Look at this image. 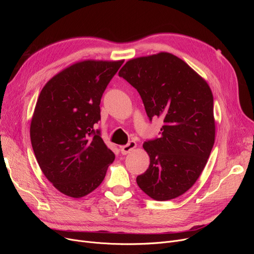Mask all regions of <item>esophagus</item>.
<instances>
[{"mask_svg": "<svg viewBox=\"0 0 254 254\" xmlns=\"http://www.w3.org/2000/svg\"><path fill=\"white\" fill-rule=\"evenodd\" d=\"M137 147V143L135 141H129L127 145L120 146V151H122L123 154H127L129 153L132 149H135Z\"/></svg>", "mask_w": 254, "mask_h": 254, "instance_id": "esophagus-1", "label": "esophagus"}]
</instances>
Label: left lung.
I'll use <instances>...</instances> for the list:
<instances>
[{
    "label": "left lung",
    "mask_w": 254,
    "mask_h": 254,
    "mask_svg": "<svg viewBox=\"0 0 254 254\" xmlns=\"http://www.w3.org/2000/svg\"><path fill=\"white\" fill-rule=\"evenodd\" d=\"M118 75L138 90L150 122L164 119L161 137L143 144L150 165L137 177L139 188L156 201L183 194L201 175L214 145L208 83L168 52L130 60Z\"/></svg>",
    "instance_id": "obj_1"
}]
</instances>
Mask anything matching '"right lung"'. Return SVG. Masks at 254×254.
<instances>
[{"label":"right lung","mask_w":254,"mask_h":254,"mask_svg":"<svg viewBox=\"0 0 254 254\" xmlns=\"http://www.w3.org/2000/svg\"><path fill=\"white\" fill-rule=\"evenodd\" d=\"M124 61H83L52 77L38 98L31 142L45 177L62 193L81 197L95 190L114 161L95 125L110 80Z\"/></svg>","instance_id":"obj_1"}]
</instances>
